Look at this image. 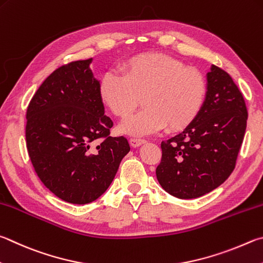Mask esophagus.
<instances>
[{
    "mask_svg": "<svg viewBox=\"0 0 263 263\" xmlns=\"http://www.w3.org/2000/svg\"><path fill=\"white\" fill-rule=\"evenodd\" d=\"M128 142H130L131 147H133V148H137V147H140L141 145L146 144V140H142V139H135V138H132V139L128 140Z\"/></svg>",
    "mask_w": 263,
    "mask_h": 263,
    "instance_id": "esophagus-1",
    "label": "esophagus"
}]
</instances>
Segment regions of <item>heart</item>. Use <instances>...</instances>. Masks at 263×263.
<instances>
[{
	"instance_id": "1",
	"label": "heart",
	"mask_w": 263,
	"mask_h": 263,
	"mask_svg": "<svg viewBox=\"0 0 263 263\" xmlns=\"http://www.w3.org/2000/svg\"><path fill=\"white\" fill-rule=\"evenodd\" d=\"M123 76L106 72L99 80L100 101L119 118H126L142 97L144 108L122 123L121 131L141 137L166 127L185 130L201 111L207 84L199 70L162 52H145L121 64Z\"/></svg>"
}]
</instances>
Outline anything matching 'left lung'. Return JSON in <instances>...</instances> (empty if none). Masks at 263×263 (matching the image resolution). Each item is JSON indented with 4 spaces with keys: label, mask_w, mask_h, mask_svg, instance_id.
I'll return each mask as SVG.
<instances>
[{
    "label": "left lung",
    "mask_w": 263,
    "mask_h": 263,
    "mask_svg": "<svg viewBox=\"0 0 263 263\" xmlns=\"http://www.w3.org/2000/svg\"><path fill=\"white\" fill-rule=\"evenodd\" d=\"M246 121L247 109L239 88L230 74L212 65L198 117L161 144L156 177L165 192L179 199H195L223 184L235 169Z\"/></svg>",
    "instance_id": "obj_1"
}]
</instances>
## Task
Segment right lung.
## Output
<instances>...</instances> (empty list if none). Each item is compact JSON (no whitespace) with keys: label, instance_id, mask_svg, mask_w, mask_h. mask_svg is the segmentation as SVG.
I'll use <instances>...</instances> for the list:
<instances>
[{"label":"right lung","instance_id":"obj_1","mask_svg":"<svg viewBox=\"0 0 263 263\" xmlns=\"http://www.w3.org/2000/svg\"><path fill=\"white\" fill-rule=\"evenodd\" d=\"M92 61L56 69L26 111V147L36 175L57 198L74 204L101 197L130 152L125 138L109 136L112 121L104 115Z\"/></svg>","mask_w":263,"mask_h":263}]
</instances>
